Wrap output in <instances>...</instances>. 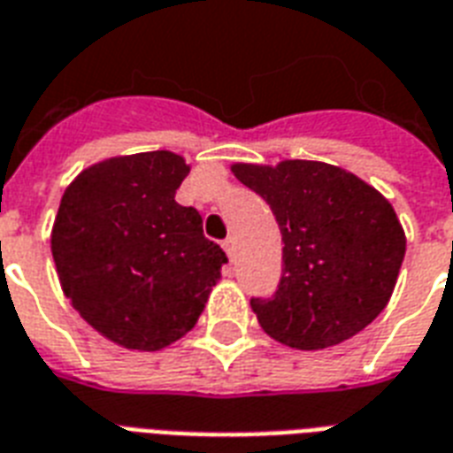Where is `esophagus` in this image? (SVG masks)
Listing matches in <instances>:
<instances>
[{
    "label": "esophagus",
    "mask_w": 453,
    "mask_h": 453,
    "mask_svg": "<svg viewBox=\"0 0 453 453\" xmlns=\"http://www.w3.org/2000/svg\"><path fill=\"white\" fill-rule=\"evenodd\" d=\"M223 250H226L227 257L234 258V250H237V242H234V237H227V240H223Z\"/></svg>",
    "instance_id": "obj_1"
}]
</instances>
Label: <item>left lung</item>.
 Instances as JSON below:
<instances>
[{"label": "left lung", "instance_id": "obj_1", "mask_svg": "<svg viewBox=\"0 0 453 453\" xmlns=\"http://www.w3.org/2000/svg\"><path fill=\"white\" fill-rule=\"evenodd\" d=\"M233 173L268 202L285 244L278 289L251 299L265 334L292 349H326L378 319L406 251L392 203L320 161L234 164Z\"/></svg>", "mask_w": 453, "mask_h": 453}]
</instances>
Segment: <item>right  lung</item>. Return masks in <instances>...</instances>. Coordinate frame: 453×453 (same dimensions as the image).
<instances>
[{
  "label": "right lung",
  "mask_w": 453,
  "mask_h": 453,
  "mask_svg": "<svg viewBox=\"0 0 453 453\" xmlns=\"http://www.w3.org/2000/svg\"><path fill=\"white\" fill-rule=\"evenodd\" d=\"M189 165L144 151L89 165L61 196L51 254L73 309L126 349L188 334L227 264L202 216L175 202Z\"/></svg>",
  "instance_id": "obj_1"
}]
</instances>
